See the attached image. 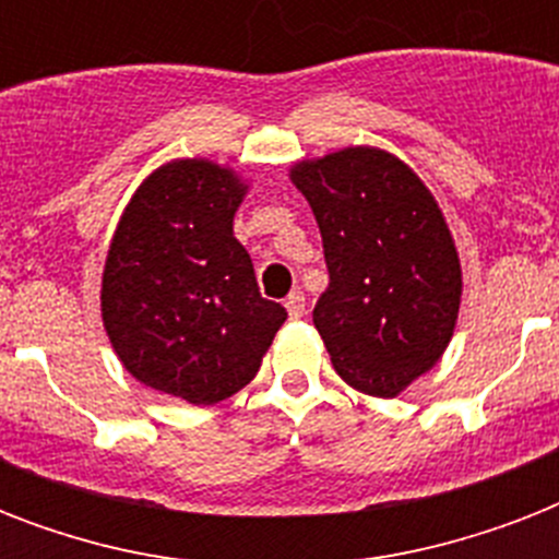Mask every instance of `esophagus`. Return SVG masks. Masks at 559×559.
I'll return each mask as SVG.
<instances>
[{
    "instance_id": "34e87169",
    "label": "esophagus",
    "mask_w": 559,
    "mask_h": 559,
    "mask_svg": "<svg viewBox=\"0 0 559 559\" xmlns=\"http://www.w3.org/2000/svg\"><path fill=\"white\" fill-rule=\"evenodd\" d=\"M284 307H287L289 319H301V316H305V293L293 289L287 296V301H284Z\"/></svg>"
}]
</instances>
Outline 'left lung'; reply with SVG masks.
I'll use <instances>...</instances> for the list:
<instances>
[{
    "mask_svg": "<svg viewBox=\"0 0 559 559\" xmlns=\"http://www.w3.org/2000/svg\"><path fill=\"white\" fill-rule=\"evenodd\" d=\"M289 179L322 231L331 284L313 324L342 380L397 397L441 359L461 305L455 240L432 191L380 147L296 162Z\"/></svg>",
    "mask_w": 559,
    "mask_h": 559,
    "instance_id": "1",
    "label": "left lung"
}]
</instances>
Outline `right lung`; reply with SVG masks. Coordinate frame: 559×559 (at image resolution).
I'll return each instance as SVG.
<instances>
[{"instance_id":"1","label":"right lung","mask_w":559,"mask_h":559,"mask_svg":"<svg viewBox=\"0 0 559 559\" xmlns=\"http://www.w3.org/2000/svg\"><path fill=\"white\" fill-rule=\"evenodd\" d=\"M246 191L209 159L162 165L127 202L104 263L100 316L121 366L193 406L252 382L287 319L231 228Z\"/></svg>"}]
</instances>
